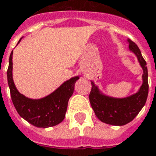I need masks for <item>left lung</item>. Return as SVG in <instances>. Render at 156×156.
<instances>
[{
  "mask_svg": "<svg viewBox=\"0 0 156 156\" xmlns=\"http://www.w3.org/2000/svg\"><path fill=\"white\" fill-rule=\"evenodd\" d=\"M127 41L129 44V49L137 56L140 66L143 70L142 84L139 90L129 97L117 98L103 94L98 87L91 81L89 102L92 108L101 121L112 125L121 126L132 121L144 107L148 95L149 85L147 62L137 44L129 39Z\"/></svg>",
  "mask_w": 156,
  "mask_h": 156,
  "instance_id": "1",
  "label": "left lung"
}]
</instances>
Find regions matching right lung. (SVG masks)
<instances>
[{"label": "right lung", "mask_w": 156, "mask_h": 156, "mask_svg": "<svg viewBox=\"0 0 156 156\" xmlns=\"http://www.w3.org/2000/svg\"><path fill=\"white\" fill-rule=\"evenodd\" d=\"M12 58L13 51L9 56L7 80L12 102L19 115L38 128L53 127L60 124L64 119L68 101L74 92L75 84L80 77L74 76L65 81L46 97L40 99H32L20 94L14 84L12 73Z\"/></svg>", "instance_id": "1"}]
</instances>
